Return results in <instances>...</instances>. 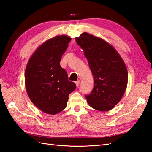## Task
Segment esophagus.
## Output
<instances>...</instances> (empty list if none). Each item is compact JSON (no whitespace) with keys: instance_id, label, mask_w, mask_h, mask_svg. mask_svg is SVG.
Instances as JSON below:
<instances>
[{"instance_id":"obj_1","label":"esophagus","mask_w":152,"mask_h":152,"mask_svg":"<svg viewBox=\"0 0 152 152\" xmlns=\"http://www.w3.org/2000/svg\"><path fill=\"white\" fill-rule=\"evenodd\" d=\"M75 84L77 86V87L79 86V84H80V80H77V82H75Z\"/></svg>"}]
</instances>
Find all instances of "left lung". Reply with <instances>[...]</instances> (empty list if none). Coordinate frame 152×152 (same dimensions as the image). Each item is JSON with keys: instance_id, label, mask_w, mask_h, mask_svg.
<instances>
[{"instance_id": "1", "label": "left lung", "mask_w": 152, "mask_h": 152, "mask_svg": "<svg viewBox=\"0 0 152 152\" xmlns=\"http://www.w3.org/2000/svg\"><path fill=\"white\" fill-rule=\"evenodd\" d=\"M75 40L84 50L94 77V88L86 95L87 103L96 110L109 111L120 102L126 90V64L113 45L102 39L84 32Z\"/></svg>"}]
</instances>
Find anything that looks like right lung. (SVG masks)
Returning a JSON list of instances; mask_svg holds the SVG:
<instances>
[{
    "instance_id": "1",
    "label": "right lung",
    "mask_w": 152,
    "mask_h": 152,
    "mask_svg": "<svg viewBox=\"0 0 152 152\" xmlns=\"http://www.w3.org/2000/svg\"><path fill=\"white\" fill-rule=\"evenodd\" d=\"M71 39L61 35L45 41L35 50L26 65V93L31 102L45 113L55 115L63 111L69 94L76 88L59 64Z\"/></svg>"
}]
</instances>
